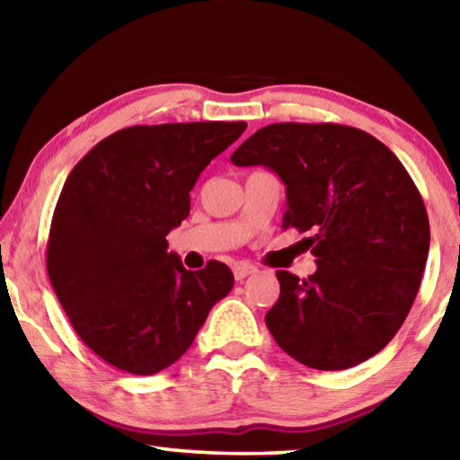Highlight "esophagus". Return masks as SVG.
<instances>
[{"mask_svg":"<svg viewBox=\"0 0 460 460\" xmlns=\"http://www.w3.org/2000/svg\"><path fill=\"white\" fill-rule=\"evenodd\" d=\"M258 270L255 266H252V263H245V261H239L233 266V276H235V279H243L247 278L249 274H253V271Z\"/></svg>","mask_w":460,"mask_h":460,"instance_id":"1","label":"esophagus"}]
</instances>
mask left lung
<instances>
[{"instance_id":"left-lung-1","label":"left lung","mask_w":460,"mask_h":460,"mask_svg":"<svg viewBox=\"0 0 460 460\" xmlns=\"http://www.w3.org/2000/svg\"><path fill=\"white\" fill-rule=\"evenodd\" d=\"M286 184L282 229L308 233L316 271L278 270L271 337L296 361L339 371L379 353L422 282L430 223L414 181L367 131L339 123H271L231 155Z\"/></svg>"}]
</instances>
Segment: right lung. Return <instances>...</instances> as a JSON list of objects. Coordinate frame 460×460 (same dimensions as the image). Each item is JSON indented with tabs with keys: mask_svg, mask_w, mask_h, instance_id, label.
I'll use <instances>...</instances> for the list:
<instances>
[{
	"mask_svg": "<svg viewBox=\"0 0 460 460\" xmlns=\"http://www.w3.org/2000/svg\"><path fill=\"white\" fill-rule=\"evenodd\" d=\"M245 121L131 126L93 147L54 208L46 268L73 329L121 371L152 376L189 351L208 310L231 292L211 260L184 270L166 235L190 213V190Z\"/></svg>",
	"mask_w": 460,
	"mask_h": 460,
	"instance_id": "right-lung-1",
	"label": "right lung"
}]
</instances>
